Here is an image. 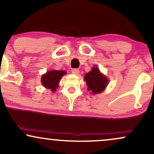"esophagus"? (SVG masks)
Listing matches in <instances>:
<instances>
[{"instance_id":"34e87169","label":"esophagus","mask_w":154,"mask_h":154,"mask_svg":"<svg viewBox=\"0 0 154 154\" xmlns=\"http://www.w3.org/2000/svg\"><path fill=\"white\" fill-rule=\"evenodd\" d=\"M79 72V70L78 69H73L72 70V73L74 74V75H78Z\"/></svg>"}]
</instances>
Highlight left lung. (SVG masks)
Masks as SVG:
<instances>
[{"label": "left lung", "instance_id": "obj_1", "mask_svg": "<svg viewBox=\"0 0 154 154\" xmlns=\"http://www.w3.org/2000/svg\"><path fill=\"white\" fill-rule=\"evenodd\" d=\"M88 86V90L93 94L103 92L109 83V79L104 76L97 66L93 67L91 72L86 73L84 77Z\"/></svg>", "mask_w": 154, "mask_h": 154}]
</instances>
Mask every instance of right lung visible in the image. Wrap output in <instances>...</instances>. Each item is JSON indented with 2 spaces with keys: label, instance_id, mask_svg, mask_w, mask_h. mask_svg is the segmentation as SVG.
Listing matches in <instances>:
<instances>
[{
  "label": "right lung",
  "instance_id": "1",
  "mask_svg": "<svg viewBox=\"0 0 154 154\" xmlns=\"http://www.w3.org/2000/svg\"><path fill=\"white\" fill-rule=\"evenodd\" d=\"M66 75L65 71L51 70L47 72L42 76L41 82L43 85L47 89H51V91L55 92L56 88L59 87V82L63 75Z\"/></svg>",
  "mask_w": 154,
  "mask_h": 154
}]
</instances>
